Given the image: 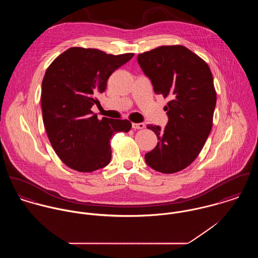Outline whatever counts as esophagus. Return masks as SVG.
I'll use <instances>...</instances> for the list:
<instances>
[{"label": "esophagus", "mask_w": 258, "mask_h": 258, "mask_svg": "<svg viewBox=\"0 0 258 258\" xmlns=\"http://www.w3.org/2000/svg\"><path fill=\"white\" fill-rule=\"evenodd\" d=\"M132 128L133 129H143L145 128L144 123H132Z\"/></svg>", "instance_id": "obj_1"}]
</instances>
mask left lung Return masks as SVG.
<instances>
[{"mask_svg":"<svg viewBox=\"0 0 258 258\" xmlns=\"http://www.w3.org/2000/svg\"><path fill=\"white\" fill-rule=\"evenodd\" d=\"M138 63L156 94L168 97L164 129L148 124L158 144L145 155L152 169L173 174L190 165L213 126L217 93L209 66L183 45H164L138 54Z\"/></svg>","mask_w":258,"mask_h":258,"instance_id":"1","label":"left lung"}]
</instances>
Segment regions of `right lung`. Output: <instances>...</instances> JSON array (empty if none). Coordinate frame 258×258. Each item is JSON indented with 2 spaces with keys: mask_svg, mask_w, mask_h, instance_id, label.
<instances>
[{
  "mask_svg": "<svg viewBox=\"0 0 258 258\" xmlns=\"http://www.w3.org/2000/svg\"><path fill=\"white\" fill-rule=\"evenodd\" d=\"M133 55L72 47L46 70L40 96L43 125L59 159L75 171L88 173L107 166L112 135L131 129L128 120H99L91 107L98 103L95 96L105 91L111 74Z\"/></svg>",
  "mask_w": 258,
  "mask_h": 258,
  "instance_id": "add662e5",
  "label": "right lung"
}]
</instances>
